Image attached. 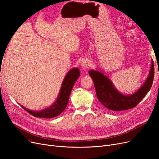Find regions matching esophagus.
<instances>
[{"label": "esophagus", "mask_w": 159, "mask_h": 159, "mask_svg": "<svg viewBox=\"0 0 159 159\" xmlns=\"http://www.w3.org/2000/svg\"><path fill=\"white\" fill-rule=\"evenodd\" d=\"M81 66L82 68H88L91 66V62L87 59H84L81 62Z\"/></svg>", "instance_id": "esophagus-1"}]
</instances>
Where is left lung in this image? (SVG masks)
<instances>
[{
  "mask_svg": "<svg viewBox=\"0 0 159 159\" xmlns=\"http://www.w3.org/2000/svg\"><path fill=\"white\" fill-rule=\"evenodd\" d=\"M149 75L145 83L134 94L125 95L114 88L111 81L100 72L90 70L89 74L93 81L97 97L102 105L110 111L128 110L137 106L150 90L154 79L155 68L152 61Z\"/></svg>",
  "mask_w": 159,
  "mask_h": 159,
  "instance_id": "left-lung-1",
  "label": "left lung"
}]
</instances>
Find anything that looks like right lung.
<instances>
[{
  "label": "right lung",
  "instance_id": "add662e5",
  "mask_svg": "<svg viewBox=\"0 0 159 159\" xmlns=\"http://www.w3.org/2000/svg\"><path fill=\"white\" fill-rule=\"evenodd\" d=\"M80 70L78 68H73L70 70L62 82L61 91L57 101L52 106L41 111H31L29 109L25 108L23 106L21 107L25 111L29 112L32 116L37 118H51L56 117L61 114L66 107L70 93L74 87L76 80L80 76Z\"/></svg>",
  "mask_w": 159,
  "mask_h": 159
}]
</instances>
